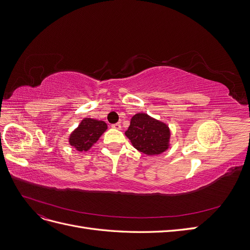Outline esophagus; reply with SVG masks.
I'll return each instance as SVG.
<instances>
[{"label":"esophagus","mask_w":250,"mask_h":250,"mask_svg":"<svg viewBox=\"0 0 250 250\" xmlns=\"http://www.w3.org/2000/svg\"><path fill=\"white\" fill-rule=\"evenodd\" d=\"M111 127H112V128H115V129H118V130H120L121 128H122V127H121V124H120V123L112 124V125H111Z\"/></svg>","instance_id":"esophagus-1"}]
</instances>
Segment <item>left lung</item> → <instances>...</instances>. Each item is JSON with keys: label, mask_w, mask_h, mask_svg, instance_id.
Wrapping results in <instances>:
<instances>
[{"label": "left lung", "mask_w": 250, "mask_h": 250, "mask_svg": "<svg viewBox=\"0 0 250 250\" xmlns=\"http://www.w3.org/2000/svg\"><path fill=\"white\" fill-rule=\"evenodd\" d=\"M125 135L135 149L149 156L162 154L170 147L169 126L145 112H139L131 118Z\"/></svg>", "instance_id": "1"}]
</instances>
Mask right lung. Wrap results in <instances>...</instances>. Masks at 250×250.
<instances>
[{"instance_id": "right-lung-1", "label": "right lung", "mask_w": 250, "mask_h": 250, "mask_svg": "<svg viewBox=\"0 0 250 250\" xmlns=\"http://www.w3.org/2000/svg\"><path fill=\"white\" fill-rule=\"evenodd\" d=\"M106 129L107 124L104 121L84 118L70 134L69 143L79 152L88 151Z\"/></svg>"}]
</instances>
